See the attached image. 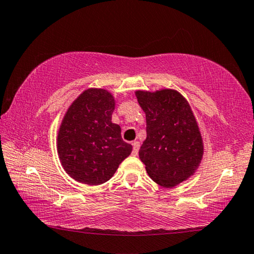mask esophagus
Segmentation results:
<instances>
[{
    "mask_svg": "<svg viewBox=\"0 0 254 254\" xmlns=\"http://www.w3.org/2000/svg\"><path fill=\"white\" fill-rule=\"evenodd\" d=\"M132 145H133L132 154H133V155H137V153H139V150H140V142L134 141V142L132 143Z\"/></svg>",
    "mask_w": 254,
    "mask_h": 254,
    "instance_id": "obj_1",
    "label": "esophagus"
}]
</instances>
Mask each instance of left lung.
<instances>
[{
  "label": "left lung",
  "instance_id": "obj_1",
  "mask_svg": "<svg viewBox=\"0 0 254 254\" xmlns=\"http://www.w3.org/2000/svg\"><path fill=\"white\" fill-rule=\"evenodd\" d=\"M146 118V139L139 151L150 178L172 188L195 172L203 143L188 101L174 90L136 91Z\"/></svg>",
  "mask_w": 254,
  "mask_h": 254
}]
</instances>
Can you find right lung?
I'll list each match as a JSON object with an SVG mask.
<instances>
[{
    "label": "right lung",
    "instance_id": "right-lung-1",
    "mask_svg": "<svg viewBox=\"0 0 254 254\" xmlns=\"http://www.w3.org/2000/svg\"><path fill=\"white\" fill-rule=\"evenodd\" d=\"M115 102L103 89L85 90L68 108L58 135L64 170L77 182L98 186L113 177L132 152L112 123Z\"/></svg>",
    "mask_w": 254,
    "mask_h": 254
}]
</instances>
